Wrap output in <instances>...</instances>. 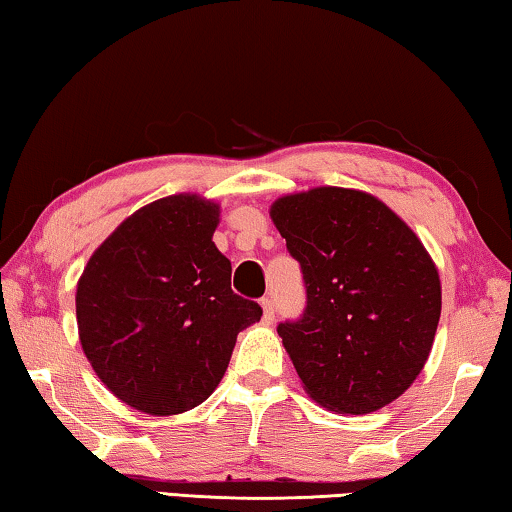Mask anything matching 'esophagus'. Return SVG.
<instances>
[{
  "mask_svg": "<svg viewBox=\"0 0 512 512\" xmlns=\"http://www.w3.org/2000/svg\"><path fill=\"white\" fill-rule=\"evenodd\" d=\"M262 309H264V323H273L275 320V307L271 298H262Z\"/></svg>",
  "mask_w": 512,
  "mask_h": 512,
  "instance_id": "34e87169",
  "label": "esophagus"
}]
</instances>
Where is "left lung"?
Listing matches in <instances>:
<instances>
[{
	"label": "left lung",
	"instance_id": "1",
	"mask_svg": "<svg viewBox=\"0 0 512 512\" xmlns=\"http://www.w3.org/2000/svg\"><path fill=\"white\" fill-rule=\"evenodd\" d=\"M271 219L300 262L307 307L277 325L309 397L361 415L397 400L429 359L440 277L415 232L379 198L316 187Z\"/></svg>",
	"mask_w": 512,
	"mask_h": 512
}]
</instances>
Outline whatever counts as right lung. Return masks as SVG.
<instances>
[{"mask_svg": "<svg viewBox=\"0 0 512 512\" xmlns=\"http://www.w3.org/2000/svg\"><path fill=\"white\" fill-rule=\"evenodd\" d=\"M219 205L176 194L144 205L94 250L76 284L83 352L108 391L149 415L194 409L219 386L262 307L230 289L214 246Z\"/></svg>", "mask_w": 512, "mask_h": 512, "instance_id": "add662e5", "label": "right lung"}]
</instances>
